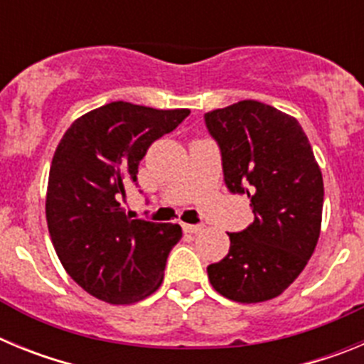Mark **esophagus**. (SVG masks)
I'll list each match as a JSON object with an SVG mask.
<instances>
[{
    "instance_id": "34e87169",
    "label": "esophagus",
    "mask_w": 364,
    "mask_h": 364,
    "mask_svg": "<svg viewBox=\"0 0 364 364\" xmlns=\"http://www.w3.org/2000/svg\"><path fill=\"white\" fill-rule=\"evenodd\" d=\"M182 228H184L186 233H200L204 230V226H200V224H182Z\"/></svg>"
}]
</instances>
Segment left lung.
Listing matches in <instances>:
<instances>
[{"label": "left lung", "instance_id": "left-lung-1", "mask_svg": "<svg viewBox=\"0 0 364 364\" xmlns=\"http://www.w3.org/2000/svg\"><path fill=\"white\" fill-rule=\"evenodd\" d=\"M222 156L224 182L247 195L253 222L230 235V253L208 266L211 286L237 302L277 297L299 277L321 231L324 186L295 118L255 100L204 114Z\"/></svg>", "mask_w": 364, "mask_h": 364}]
</instances>
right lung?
<instances>
[{
	"label": "right lung",
	"mask_w": 364,
	"mask_h": 364,
	"mask_svg": "<svg viewBox=\"0 0 364 364\" xmlns=\"http://www.w3.org/2000/svg\"><path fill=\"white\" fill-rule=\"evenodd\" d=\"M188 114L111 102L78 118L58 144L45 202L50 239L70 279L100 301L131 304L162 284L182 228L131 218L120 202L151 144Z\"/></svg>",
	"instance_id": "right-lung-1"
}]
</instances>
